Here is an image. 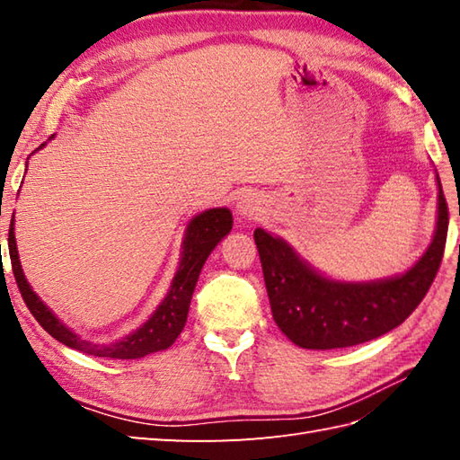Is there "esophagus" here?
Returning a JSON list of instances; mask_svg holds the SVG:
<instances>
[{
    "label": "esophagus",
    "mask_w": 460,
    "mask_h": 460,
    "mask_svg": "<svg viewBox=\"0 0 460 460\" xmlns=\"http://www.w3.org/2000/svg\"><path fill=\"white\" fill-rule=\"evenodd\" d=\"M237 211L243 215V217H255V215L261 211V199L257 193H247L243 195L237 203Z\"/></svg>",
    "instance_id": "1"
}]
</instances>
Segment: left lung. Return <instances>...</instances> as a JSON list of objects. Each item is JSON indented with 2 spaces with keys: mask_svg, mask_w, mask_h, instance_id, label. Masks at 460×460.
<instances>
[{
  "mask_svg": "<svg viewBox=\"0 0 460 460\" xmlns=\"http://www.w3.org/2000/svg\"><path fill=\"white\" fill-rule=\"evenodd\" d=\"M438 181V175H437ZM448 208L438 181V219L433 243L403 277L377 282H336L305 265L285 241L255 231L272 318L290 341L306 349L364 344L387 334L411 314L441 267Z\"/></svg>",
  "mask_w": 460,
  "mask_h": 460,
  "instance_id": "left-lung-1",
  "label": "left lung"
}]
</instances>
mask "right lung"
Masks as SVG:
<instances>
[{
  "instance_id": "1",
  "label": "right lung",
  "mask_w": 460,
  "mask_h": 460,
  "mask_svg": "<svg viewBox=\"0 0 460 460\" xmlns=\"http://www.w3.org/2000/svg\"><path fill=\"white\" fill-rule=\"evenodd\" d=\"M231 227H233L231 211L225 208L203 211L198 215V217H193L191 223L188 225V231H185L181 262H180L178 275H175L172 282L168 296L164 298L158 310L154 312L152 318L146 322L142 328L136 330L134 334L126 336L124 340L116 341V344H109V346L93 344V341H86L76 334H73L71 330L63 326V322H58L55 318L53 312L49 310L41 300H39V296L31 290V287L27 285L22 265H19V257H17L13 219H12V225H9L7 245H9V259H12V269H13L17 288L22 292L29 312H31L45 332H49V334L61 341V344L79 349L86 356L112 358V359H136V358L148 356L152 351L170 348L175 341V338L180 336V332L185 326V320H188L191 295H193L195 285H198L203 262L209 257V252L215 249V245H217V243L231 231Z\"/></svg>"
}]
</instances>
